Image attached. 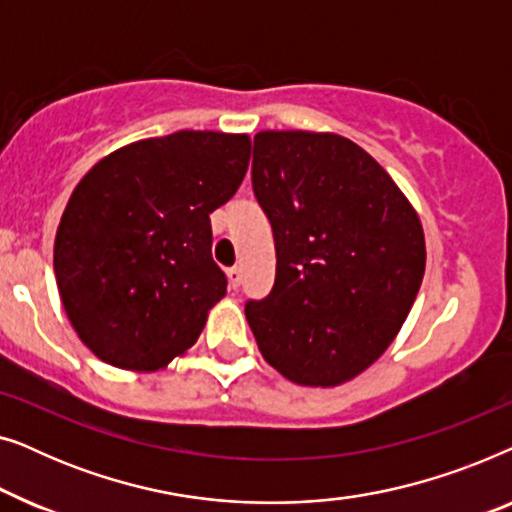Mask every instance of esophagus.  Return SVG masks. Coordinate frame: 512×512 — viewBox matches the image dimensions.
Wrapping results in <instances>:
<instances>
[{"instance_id":"1","label":"esophagus","mask_w":512,"mask_h":512,"mask_svg":"<svg viewBox=\"0 0 512 512\" xmlns=\"http://www.w3.org/2000/svg\"><path fill=\"white\" fill-rule=\"evenodd\" d=\"M226 275H228V286H230V289H233V291L240 289V282H242L240 268H230V270H226Z\"/></svg>"}]
</instances>
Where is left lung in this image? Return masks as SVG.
<instances>
[{
    "label": "left lung",
    "mask_w": 512,
    "mask_h": 512,
    "mask_svg": "<svg viewBox=\"0 0 512 512\" xmlns=\"http://www.w3.org/2000/svg\"><path fill=\"white\" fill-rule=\"evenodd\" d=\"M251 181L277 251L270 296L244 307L263 359L300 387L354 380L387 352L422 286L415 207L335 132H258Z\"/></svg>",
    "instance_id": "8db88e82"
}]
</instances>
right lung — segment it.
Listing matches in <instances>:
<instances>
[{
  "mask_svg": "<svg viewBox=\"0 0 512 512\" xmlns=\"http://www.w3.org/2000/svg\"><path fill=\"white\" fill-rule=\"evenodd\" d=\"M249 135L179 130L90 167L62 212L55 282L69 324L109 366L165 368L195 345L226 296L209 214L249 167Z\"/></svg>",
  "mask_w": 512,
  "mask_h": 512,
  "instance_id": "obj_1",
  "label": "right lung"
}]
</instances>
